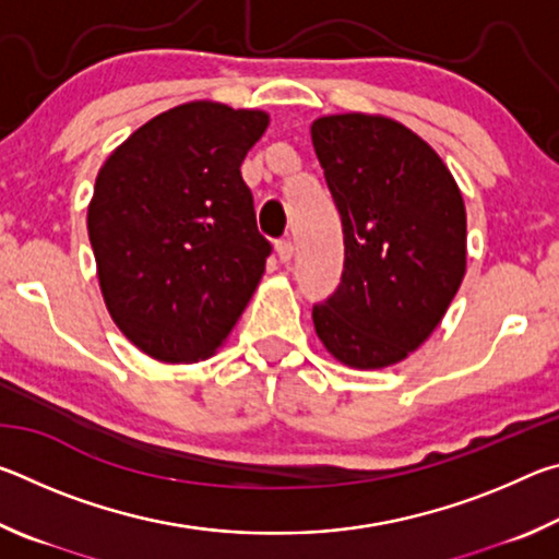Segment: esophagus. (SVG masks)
Listing matches in <instances>:
<instances>
[{"instance_id": "34e87169", "label": "esophagus", "mask_w": 559, "mask_h": 559, "mask_svg": "<svg viewBox=\"0 0 559 559\" xmlns=\"http://www.w3.org/2000/svg\"><path fill=\"white\" fill-rule=\"evenodd\" d=\"M293 251H296V246H293V241H290V239H281V241H276V253H278L281 263H288V261L293 259Z\"/></svg>"}]
</instances>
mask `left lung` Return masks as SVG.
I'll list each match as a JSON object with an SVG mask.
<instances>
[{
  "label": "left lung",
  "mask_w": 559,
  "mask_h": 559,
  "mask_svg": "<svg viewBox=\"0 0 559 559\" xmlns=\"http://www.w3.org/2000/svg\"><path fill=\"white\" fill-rule=\"evenodd\" d=\"M340 212L345 266L313 306L328 353L380 370L441 323L466 273V206L441 157L402 122L345 112L310 128Z\"/></svg>",
  "instance_id": "obj_1"
}]
</instances>
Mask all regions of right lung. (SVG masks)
<instances>
[{
	"mask_svg": "<svg viewBox=\"0 0 559 559\" xmlns=\"http://www.w3.org/2000/svg\"><path fill=\"white\" fill-rule=\"evenodd\" d=\"M263 110L194 100L145 122L96 177L88 236L110 318L159 362H197L231 333L266 269L241 163Z\"/></svg>",
	"mask_w": 559,
	"mask_h": 559,
	"instance_id": "obj_1",
	"label": "right lung"
}]
</instances>
